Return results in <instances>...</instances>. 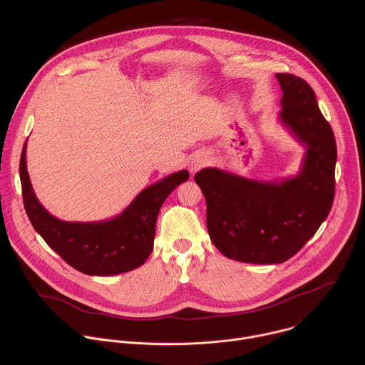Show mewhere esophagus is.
I'll return each instance as SVG.
<instances>
[{"instance_id":"esophagus-1","label":"esophagus","mask_w":365,"mask_h":365,"mask_svg":"<svg viewBox=\"0 0 365 365\" xmlns=\"http://www.w3.org/2000/svg\"><path fill=\"white\" fill-rule=\"evenodd\" d=\"M209 157L207 153L204 152H198L195 153L194 156L191 157V161H190V170L191 173H197L200 171L202 167H205L208 164Z\"/></svg>"}]
</instances>
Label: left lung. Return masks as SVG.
<instances>
[{
  "label": "left lung",
  "instance_id": "1",
  "mask_svg": "<svg viewBox=\"0 0 365 365\" xmlns=\"http://www.w3.org/2000/svg\"><path fill=\"white\" fill-rule=\"evenodd\" d=\"M275 77L282 90L279 122L307 150L299 173L269 181L216 167L195 174L210 240L223 256L242 262L289 260L324 222L334 198L333 130L305 80L287 73Z\"/></svg>",
  "mask_w": 365,
  "mask_h": 365
}]
</instances>
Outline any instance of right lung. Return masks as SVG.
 <instances>
[{
	"instance_id": "right-lung-1",
	"label": "right lung",
	"mask_w": 365,
	"mask_h": 365,
	"mask_svg": "<svg viewBox=\"0 0 365 365\" xmlns=\"http://www.w3.org/2000/svg\"><path fill=\"white\" fill-rule=\"evenodd\" d=\"M22 198L35 230L63 260L87 275H116L145 264L153 250L158 210L167 197L190 178L177 171L145 188L122 213L101 222H66L36 198L26 170V142L19 161Z\"/></svg>"
}]
</instances>
